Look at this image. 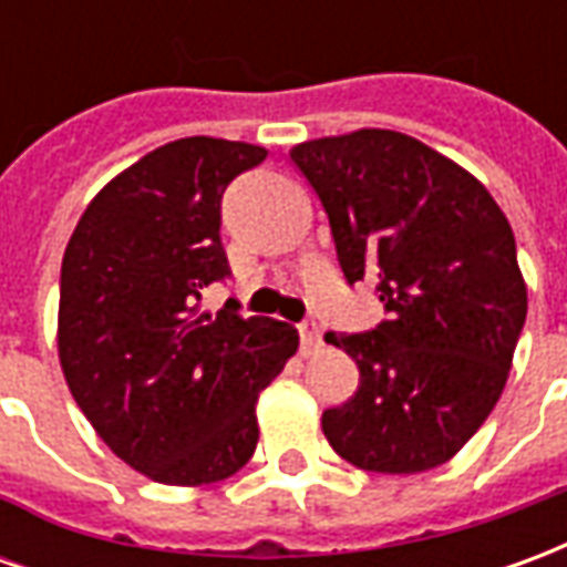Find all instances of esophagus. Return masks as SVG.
I'll use <instances>...</instances> for the list:
<instances>
[{
    "instance_id": "34e87169",
    "label": "esophagus",
    "mask_w": 567,
    "mask_h": 567,
    "mask_svg": "<svg viewBox=\"0 0 567 567\" xmlns=\"http://www.w3.org/2000/svg\"><path fill=\"white\" fill-rule=\"evenodd\" d=\"M297 331H300V346H303V355H309V352H316V349H319L321 331L316 321L312 319L300 321V324H297Z\"/></svg>"
}]
</instances>
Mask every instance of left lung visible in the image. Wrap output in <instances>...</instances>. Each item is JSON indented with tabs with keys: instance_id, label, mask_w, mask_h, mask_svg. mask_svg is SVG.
<instances>
[{
	"instance_id": "left-lung-1",
	"label": "left lung",
	"mask_w": 567,
	"mask_h": 567,
	"mask_svg": "<svg viewBox=\"0 0 567 567\" xmlns=\"http://www.w3.org/2000/svg\"><path fill=\"white\" fill-rule=\"evenodd\" d=\"M291 161L328 212L346 282L377 279L385 307L373 331L324 333L361 373L324 410V437L377 474L450 462L498 404L523 333L511 224L467 169L394 130L300 142Z\"/></svg>"
}]
</instances>
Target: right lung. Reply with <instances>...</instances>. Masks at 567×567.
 <instances>
[{
    "label": "right lung",
    "mask_w": 567,
    "mask_h": 567,
    "mask_svg": "<svg viewBox=\"0 0 567 567\" xmlns=\"http://www.w3.org/2000/svg\"><path fill=\"white\" fill-rule=\"evenodd\" d=\"M267 157L190 136L145 154L91 199L60 270L56 349L69 392L117 458L166 486L236 474L258 446V394L297 352V331L199 312L230 276L221 197Z\"/></svg>",
    "instance_id": "obj_1"
}]
</instances>
